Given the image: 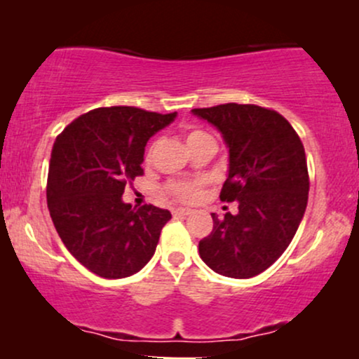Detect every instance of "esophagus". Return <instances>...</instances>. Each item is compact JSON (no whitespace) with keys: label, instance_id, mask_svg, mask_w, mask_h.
<instances>
[{"label":"esophagus","instance_id":"esophagus-1","mask_svg":"<svg viewBox=\"0 0 359 359\" xmlns=\"http://www.w3.org/2000/svg\"><path fill=\"white\" fill-rule=\"evenodd\" d=\"M189 214H192L191 208H177V209H174V216L185 217V216H189Z\"/></svg>","mask_w":359,"mask_h":359}]
</instances>
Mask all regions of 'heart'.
I'll return each instance as SVG.
<instances>
[{
	"instance_id": "1",
	"label": "heart",
	"mask_w": 359,
	"mask_h": 359,
	"mask_svg": "<svg viewBox=\"0 0 359 359\" xmlns=\"http://www.w3.org/2000/svg\"><path fill=\"white\" fill-rule=\"evenodd\" d=\"M209 137L208 133H204V131H191V133H187V138H185V142H187V145H191V143L197 142V140L201 138H205ZM151 156V150L148 151L147 158H150ZM204 180L203 179H196V180H177V182H172L168 184V192L172 194V196L177 197V199L180 201H194L197 199V197L201 196V187H203Z\"/></svg>"
}]
</instances>
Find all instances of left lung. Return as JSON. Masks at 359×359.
<instances>
[{"label": "left lung", "mask_w": 359, "mask_h": 359, "mask_svg": "<svg viewBox=\"0 0 359 359\" xmlns=\"http://www.w3.org/2000/svg\"><path fill=\"white\" fill-rule=\"evenodd\" d=\"M192 114L224 140L229 165L219 197L238 203L236 214H211L212 231L199 241V255L216 273L251 278L277 262L306 212L304 145L282 114L262 106L228 102Z\"/></svg>", "instance_id": "1"}]
</instances>
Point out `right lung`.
<instances>
[{
  "mask_svg": "<svg viewBox=\"0 0 359 359\" xmlns=\"http://www.w3.org/2000/svg\"><path fill=\"white\" fill-rule=\"evenodd\" d=\"M175 118L131 106L97 108L74 119L53 143L47 182L53 226L72 257L102 278L142 270L172 217L151 204L131 208L123 192L143 174L148 140Z\"/></svg>",
  "mask_w": 359,
  "mask_h": 359,
  "instance_id": "right-lung-1",
  "label": "right lung"
}]
</instances>
